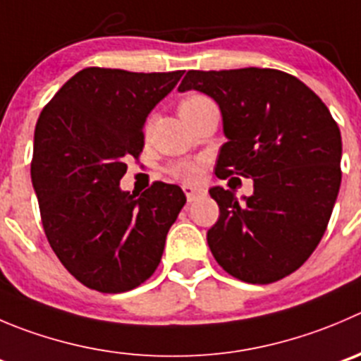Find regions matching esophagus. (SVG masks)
<instances>
[{"label":"esophagus","mask_w":361,"mask_h":361,"mask_svg":"<svg viewBox=\"0 0 361 361\" xmlns=\"http://www.w3.org/2000/svg\"><path fill=\"white\" fill-rule=\"evenodd\" d=\"M183 190H184V193H186V198H188V202H193L195 198H197V197H200V195L204 193V190H202V188L191 186V184H184V186H183Z\"/></svg>","instance_id":"esophagus-1"}]
</instances>
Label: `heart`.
I'll return each instance as SVG.
<instances>
[{
    "label": "heart",
    "instance_id": "b5f03b06",
    "mask_svg": "<svg viewBox=\"0 0 361 361\" xmlns=\"http://www.w3.org/2000/svg\"><path fill=\"white\" fill-rule=\"evenodd\" d=\"M209 99H205L204 95H188L180 104H178V113L183 115V113L190 111V109L197 108V106L204 104L207 102ZM149 129V126H147ZM171 175L178 180H184V183H195L202 173V163L200 161H180V163L173 164L171 166Z\"/></svg>",
    "mask_w": 361,
    "mask_h": 361
}]
</instances>
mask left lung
<instances>
[{
  "mask_svg": "<svg viewBox=\"0 0 361 361\" xmlns=\"http://www.w3.org/2000/svg\"><path fill=\"white\" fill-rule=\"evenodd\" d=\"M219 106L226 143L216 175L253 178V195L209 190L219 218L207 232L216 262L248 283L294 273L317 248L341 190L342 138L324 102L274 68L190 71L178 92Z\"/></svg>",
  "mask_w": 361,
  "mask_h": 361,
  "instance_id": "obj_1",
  "label": "left lung"
}]
</instances>
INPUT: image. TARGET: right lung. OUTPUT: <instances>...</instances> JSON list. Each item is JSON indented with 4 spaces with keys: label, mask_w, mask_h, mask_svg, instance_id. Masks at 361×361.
I'll list each match as a JSON object with an SVG mask.
<instances>
[{
    "label": "right lung",
    "mask_w": 361,
    "mask_h": 361,
    "mask_svg": "<svg viewBox=\"0 0 361 361\" xmlns=\"http://www.w3.org/2000/svg\"><path fill=\"white\" fill-rule=\"evenodd\" d=\"M183 74L83 68L37 120L32 183L44 232L65 269L99 293L152 276L186 204L175 184L154 183L140 197L120 190L127 161L143 150L147 116Z\"/></svg>",
    "instance_id": "add662e5"
}]
</instances>
